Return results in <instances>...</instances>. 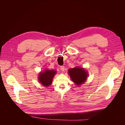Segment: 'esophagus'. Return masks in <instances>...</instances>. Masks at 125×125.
<instances>
[{"instance_id":"34e87169","label":"esophagus","mask_w":125,"mask_h":125,"mask_svg":"<svg viewBox=\"0 0 125 125\" xmlns=\"http://www.w3.org/2000/svg\"><path fill=\"white\" fill-rule=\"evenodd\" d=\"M60 70H61L62 71H65V66H61V67H60Z\"/></svg>"}]
</instances>
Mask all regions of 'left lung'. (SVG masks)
I'll return each mask as SVG.
<instances>
[{
	"label": "left lung",
	"instance_id": "8db88e82",
	"mask_svg": "<svg viewBox=\"0 0 125 125\" xmlns=\"http://www.w3.org/2000/svg\"><path fill=\"white\" fill-rule=\"evenodd\" d=\"M68 72L71 80L77 85H80L83 83L88 76L86 71L82 68H81L75 67L74 68L70 69Z\"/></svg>",
	"mask_w": 125,
	"mask_h": 125
}]
</instances>
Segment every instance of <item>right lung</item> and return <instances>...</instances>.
Returning <instances> with one entry per match:
<instances>
[{
  "label": "right lung",
  "mask_w": 125,
  "mask_h": 125,
  "mask_svg": "<svg viewBox=\"0 0 125 125\" xmlns=\"http://www.w3.org/2000/svg\"><path fill=\"white\" fill-rule=\"evenodd\" d=\"M56 73V71L55 70H45L44 73H40L39 80L42 84L47 87L52 84V79Z\"/></svg>",
  "instance_id": "1"
}]
</instances>
